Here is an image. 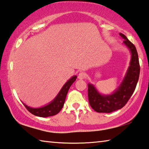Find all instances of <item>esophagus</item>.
I'll return each mask as SVG.
<instances>
[{"label":"esophagus","mask_w":149,"mask_h":149,"mask_svg":"<svg viewBox=\"0 0 149 149\" xmlns=\"http://www.w3.org/2000/svg\"><path fill=\"white\" fill-rule=\"evenodd\" d=\"M86 77V73L84 72H80L78 75V78L79 79H84Z\"/></svg>","instance_id":"34e87169"}]
</instances>
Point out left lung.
Returning a JSON list of instances; mask_svg holds the SVG:
<instances>
[{"label": "left lung", "mask_w": 149, "mask_h": 149, "mask_svg": "<svg viewBox=\"0 0 149 149\" xmlns=\"http://www.w3.org/2000/svg\"><path fill=\"white\" fill-rule=\"evenodd\" d=\"M119 35L124 40L123 44L131 54L129 66L121 83L111 93H101L93 84H88L89 105L98 113H111L124 107L133 95L139 80L140 65L136 49L124 34L119 33Z\"/></svg>", "instance_id": "obj_1"}]
</instances>
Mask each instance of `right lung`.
Returning <instances> with one entry per match:
<instances>
[{
    "instance_id": "right-lung-1",
    "label": "right lung",
    "mask_w": 149,
    "mask_h": 149,
    "mask_svg": "<svg viewBox=\"0 0 149 149\" xmlns=\"http://www.w3.org/2000/svg\"><path fill=\"white\" fill-rule=\"evenodd\" d=\"M76 78L77 75H74L69 80H68L65 82V84L63 85L62 89H60V91H59L58 95L56 96V97L46 105L40 107L34 108L29 107L24 103H22L25 106V107L27 109L28 111L38 117H48L58 114L64 105L66 95H67L70 86L76 80Z\"/></svg>"
}]
</instances>
